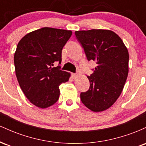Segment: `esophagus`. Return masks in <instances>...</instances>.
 I'll use <instances>...</instances> for the list:
<instances>
[{
    "label": "esophagus",
    "mask_w": 146,
    "mask_h": 146,
    "mask_svg": "<svg viewBox=\"0 0 146 146\" xmlns=\"http://www.w3.org/2000/svg\"><path fill=\"white\" fill-rule=\"evenodd\" d=\"M79 75H80V73H73V78H77L79 76Z\"/></svg>",
    "instance_id": "esophagus-1"
}]
</instances>
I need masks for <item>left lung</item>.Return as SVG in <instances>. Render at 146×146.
Instances as JSON below:
<instances>
[{"mask_svg":"<svg viewBox=\"0 0 146 146\" xmlns=\"http://www.w3.org/2000/svg\"><path fill=\"white\" fill-rule=\"evenodd\" d=\"M75 34L87 60L97 64L93 73L87 76L90 87L81 93V101L92 111H104L123 90L128 74V49L120 37L110 30L76 31Z\"/></svg>","mask_w":146,"mask_h":146,"instance_id":"1","label":"left lung"}]
</instances>
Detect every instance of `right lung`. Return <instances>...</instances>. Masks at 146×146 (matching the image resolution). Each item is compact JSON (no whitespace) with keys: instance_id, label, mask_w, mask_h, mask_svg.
Returning a JSON list of instances; mask_svg holds the SVG:
<instances>
[{"instance_id":"right-lung-1","label":"right lung","mask_w":146,"mask_h":146,"mask_svg":"<svg viewBox=\"0 0 146 146\" xmlns=\"http://www.w3.org/2000/svg\"><path fill=\"white\" fill-rule=\"evenodd\" d=\"M68 30L43 27L23 37L14 53L16 78L29 101L40 108L54 104L60 96L59 86L66 82L69 73L60 66L62 50L71 38Z\"/></svg>"}]
</instances>
